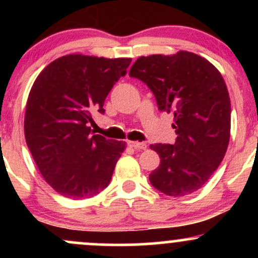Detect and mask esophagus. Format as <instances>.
Wrapping results in <instances>:
<instances>
[{"mask_svg": "<svg viewBox=\"0 0 258 258\" xmlns=\"http://www.w3.org/2000/svg\"><path fill=\"white\" fill-rule=\"evenodd\" d=\"M128 143V146L133 148V149H141V150H144L147 149V143H144V142H137V141H128L127 142Z\"/></svg>", "mask_w": 258, "mask_h": 258, "instance_id": "34e87169", "label": "esophagus"}]
</instances>
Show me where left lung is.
Returning a JSON list of instances; mask_svg holds the SVG:
<instances>
[{
  "instance_id": "left-lung-1",
  "label": "left lung",
  "mask_w": 258,
  "mask_h": 258,
  "mask_svg": "<svg viewBox=\"0 0 258 258\" xmlns=\"http://www.w3.org/2000/svg\"><path fill=\"white\" fill-rule=\"evenodd\" d=\"M130 76L143 81L159 110L172 112L174 144H152L160 156L149 174L154 188L170 197L199 190L226 155L230 137V99L221 73L195 53L141 57Z\"/></svg>"
}]
</instances>
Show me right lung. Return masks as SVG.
Returning <instances> with one entry per match:
<instances>
[{
	"label": "right lung",
	"mask_w": 258,
	"mask_h": 258,
	"mask_svg": "<svg viewBox=\"0 0 258 258\" xmlns=\"http://www.w3.org/2000/svg\"><path fill=\"white\" fill-rule=\"evenodd\" d=\"M131 58L69 54L40 73L26 103V144L44 180L63 197L87 199L110 183L125 142L92 132V112L104 100Z\"/></svg>",
	"instance_id": "obj_1"
}]
</instances>
